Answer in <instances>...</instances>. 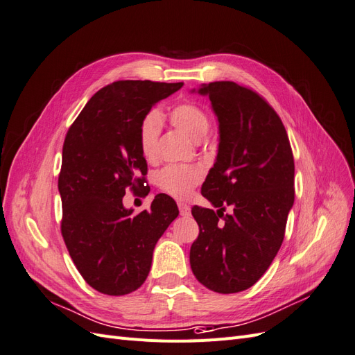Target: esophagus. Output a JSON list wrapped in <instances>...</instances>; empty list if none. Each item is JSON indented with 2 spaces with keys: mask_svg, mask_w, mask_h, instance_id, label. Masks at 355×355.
I'll return each instance as SVG.
<instances>
[{
  "mask_svg": "<svg viewBox=\"0 0 355 355\" xmlns=\"http://www.w3.org/2000/svg\"><path fill=\"white\" fill-rule=\"evenodd\" d=\"M178 209H180V215L181 216H189L190 215V207L186 203H178Z\"/></svg>",
  "mask_w": 355,
  "mask_h": 355,
  "instance_id": "1",
  "label": "esophagus"
}]
</instances>
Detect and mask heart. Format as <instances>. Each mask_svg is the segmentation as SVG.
<instances>
[{
	"mask_svg": "<svg viewBox=\"0 0 355 355\" xmlns=\"http://www.w3.org/2000/svg\"><path fill=\"white\" fill-rule=\"evenodd\" d=\"M171 123L180 131L191 137L193 140H200L209 130V116L196 103L184 101L174 106L169 112ZM161 115L152 110L147 112L139 123L137 141L141 155L147 161H153L157 155V140L161 134ZM203 178V169L198 165H168L159 171L156 175L157 187L166 194L177 199L189 198L193 189Z\"/></svg>",
	"mask_w": 355,
	"mask_h": 355,
	"instance_id": "b5f03b06",
	"label": "heart"
}]
</instances>
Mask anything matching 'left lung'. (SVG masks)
Wrapping results in <instances>:
<instances>
[{
  "label": "left lung",
  "mask_w": 355,
  "mask_h": 355,
  "mask_svg": "<svg viewBox=\"0 0 355 355\" xmlns=\"http://www.w3.org/2000/svg\"><path fill=\"white\" fill-rule=\"evenodd\" d=\"M220 122L216 162L202 196L218 211L194 205L199 236L190 266L209 291L236 293L254 286L283 243L295 200V164L288 132L268 101L233 81L203 85ZM230 206L232 214H224Z\"/></svg>",
  "instance_id": "left-lung-1"
}]
</instances>
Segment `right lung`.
I'll list each match as a JSON object with an SVG mask.
<instances>
[{
  "mask_svg": "<svg viewBox=\"0 0 355 355\" xmlns=\"http://www.w3.org/2000/svg\"><path fill=\"white\" fill-rule=\"evenodd\" d=\"M182 83L116 81L98 89L67 130L59 191L60 230L69 255L91 288L127 295L144 283L155 245L178 208L156 194L150 209H125V191L147 194V162L137 131L147 112Z\"/></svg>",
  "mask_w": 355,
  "mask_h": 355,
  "instance_id": "obj_1",
  "label": "right lung"
}]
</instances>
